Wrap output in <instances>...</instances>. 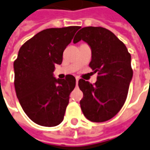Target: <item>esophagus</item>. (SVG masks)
Masks as SVG:
<instances>
[{"mask_svg": "<svg viewBox=\"0 0 150 150\" xmlns=\"http://www.w3.org/2000/svg\"><path fill=\"white\" fill-rule=\"evenodd\" d=\"M75 80H76V85H77V84H78V81H79V80H80V78H79V77H76V78H75Z\"/></svg>", "mask_w": 150, "mask_h": 150, "instance_id": "34e87169", "label": "esophagus"}]
</instances>
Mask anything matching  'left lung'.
<instances>
[{
    "label": "left lung",
    "mask_w": 150,
    "mask_h": 150,
    "mask_svg": "<svg viewBox=\"0 0 150 150\" xmlns=\"http://www.w3.org/2000/svg\"><path fill=\"white\" fill-rule=\"evenodd\" d=\"M81 40L91 47L90 66L98 75L95 85L83 79L79 80L84 95L80 107L89 120L107 121L116 115L126 100L133 77L131 55L115 34L103 27L82 28L73 42Z\"/></svg>",
    "instance_id": "left-lung-1"
}]
</instances>
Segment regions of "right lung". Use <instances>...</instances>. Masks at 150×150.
Instances as JSON below:
<instances>
[{
  "mask_svg": "<svg viewBox=\"0 0 150 150\" xmlns=\"http://www.w3.org/2000/svg\"><path fill=\"white\" fill-rule=\"evenodd\" d=\"M80 26L41 30L19 50L14 61L15 89L26 115L45 127L59 125L64 120L75 78L54 76V65H60L63 52Z\"/></svg>",
  "mask_w": 150,
  "mask_h": 150,
  "instance_id": "add662e5",
  "label": "right lung"
}]
</instances>
